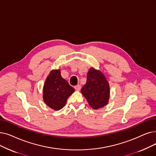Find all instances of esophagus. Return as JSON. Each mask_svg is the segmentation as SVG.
Here are the masks:
<instances>
[{"label":"esophagus","instance_id":"obj_1","mask_svg":"<svg viewBox=\"0 0 156 156\" xmlns=\"http://www.w3.org/2000/svg\"><path fill=\"white\" fill-rule=\"evenodd\" d=\"M74 89L76 90H80L81 89V86L80 85H77L76 86H74Z\"/></svg>","mask_w":156,"mask_h":156}]
</instances>
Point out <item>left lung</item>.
<instances>
[{
  "mask_svg": "<svg viewBox=\"0 0 156 156\" xmlns=\"http://www.w3.org/2000/svg\"><path fill=\"white\" fill-rule=\"evenodd\" d=\"M89 105L98 109L107 105L110 97V86L104 74L90 68L87 73V82L81 90Z\"/></svg>",
  "mask_w": 156,
  "mask_h": 156,
  "instance_id": "obj_1",
  "label": "left lung"
}]
</instances>
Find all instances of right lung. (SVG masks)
Masks as SVG:
<instances>
[{"label":"right lung","mask_w":156,"mask_h":156,"mask_svg":"<svg viewBox=\"0 0 156 156\" xmlns=\"http://www.w3.org/2000/svg\"><path fill=\"white\" fill-rule=\"evenodd\" d=\"M74 92V88L62 78L60 70H53L44 84L43 99L51 109L58 110L66 105L67 98Z\"/></svg>","instance_id":"right-lung-1"}]
</instances>
